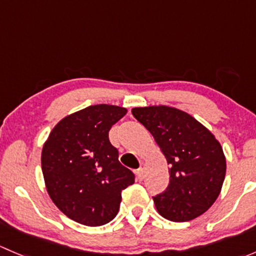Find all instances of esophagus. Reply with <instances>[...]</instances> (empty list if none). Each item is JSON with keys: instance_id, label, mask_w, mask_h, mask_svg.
I'll list each match as a JSON object with an SVG mask.
<instances>
[{"instance_id": "34e87169", "label": "esophagus", "mask_w": 256, "mask_h": 256, "mask_svg": "<svg viewBox=\"0 0 256 256\" xmlns=\"http://www.w3.org/2000/svg\"><path fill=\"white\" fill-rule=\"evenodd\" d=\"M136 174H138V180H144V164H141V167L138 170V171H136Z\"/></svg>"}]
</instances>
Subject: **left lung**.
<instances>
[{
	"mask_svg": "<svg viewBox=\"0 0 256 256\" xmlns=\"http://www.w3.org/2000/svg\"><path fill=\"white\" fill-rule=\"evenodd\" d=\"M170 164V184L154 197L157 212L172 222H188L207 212L218 198L226 162L219 141L190 114L176 108H134Z\"/></svg>",
	"mask_w": 256,
	"mask_h": 256,
	"instance_id": "8db88e82",
	"label": "left lung"
}]
</instances>
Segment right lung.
<instances>
[{
	"label": "right lung",
	"mask_w": 256,
	"mask_h": 256,
	"mask_svg": "<svg viewBox=\"0 0 256 256\" xmlns=\"http://www.w3.org/2000/svg\"><path fill=\"white\" fill-rule=\"evenodd\" d=\"M126 112L116 105L88 106L62 118L43 144L40 161L49 197L82 226H99L112 220L121 192L135 182L109 141L110 128Z\"/></svg>",
	"instance_id": "right-lung-1"
}]
</instances>
